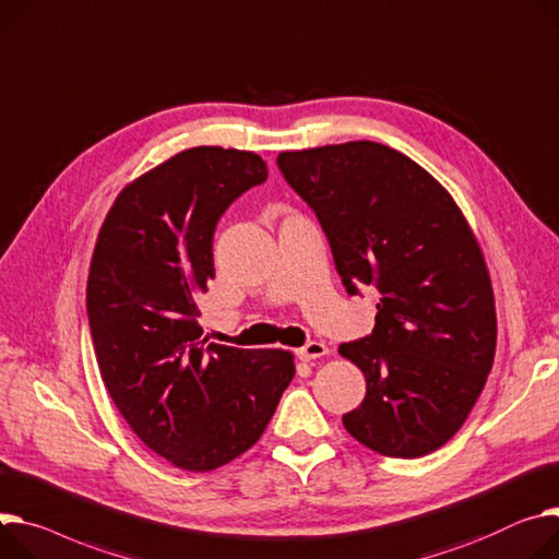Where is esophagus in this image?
Masks as SVG:
<instances>
[{
	"mask_svg": "<svg viewBox=\"0 0 559 559\" xmlns=\"http://www.w3.org/2000/svg\"><path fill=\"white\" fill-rule=\"evenodd\" d=\"M324 354H326V345H324V342H318V340L307 342L305 347H299V349L295 352V356H297L299 360H305V362L316 360V358H322Z\"/></svg>",
	"mask_w": 559,
	"mask_h": 559,
	"instance_id": "1",
	"label": "esophagus"
}]
</instances>
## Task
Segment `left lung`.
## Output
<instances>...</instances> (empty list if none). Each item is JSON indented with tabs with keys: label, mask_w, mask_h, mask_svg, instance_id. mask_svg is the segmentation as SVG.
Returning <instances> with one entry per match:
<instances>
[{
	"label": "left lung",
	"mask_w": 559,
	"mask_h": 559,
	"mask_svg": "<svg viewBox=\"0 0 559 559\" xmlns=\"http://www.w3.org/2000/svg\"><path fill=\"white\" fill-rule=\"evenodd\" d=\"M277 167L316 212L347 293H380L373 331L340 345L367 380L342 416L347 432L394 459L439 450L497 347L490 275L459 205L418 163L371 141L282 152Z\"/></svg>",
	"instance_id": "8db88e82"
}]
</instances>
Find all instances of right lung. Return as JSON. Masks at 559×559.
Instances as JSON below:
<instances>
[{
	"instance_id": "add662e5",
	"label": "right lung",
	"mask_w": 559,
	"mask_h": 559,
	"mask_svg": "<svg viewBox=\"0 0 559 559\" xmlns=\"http://www.w3.org/2000/svg\"><path fill=\"white\" fill-rule=\"evenodd\" d=\"M266 179L252 152H179L118 194L94 248L87 313L105 388L136 437L181 469L252 448L295 376L288 352L217 345L197 322L222 214Z\"/></svg>"
}]
</instances>
